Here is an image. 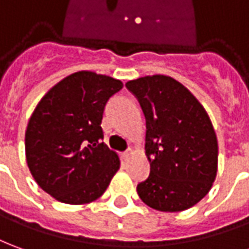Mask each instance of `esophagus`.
Here are the masks:
<instances>
[{"instance_id":"34e87169","label":"esophagus","mask_w":249,"mask_h":249,"mask_svg":"<svg viewBox=\"0 0 249 249\" xmlns=\"http://www.w3.org/2000/svg\"><path fill=\"white\" fill-rule=\"evenodd\" d=\"M131 154H133V150H131V149H128V150H126L124 153H122V157H123V159H128Z\"/></svg>"}]
</instances>
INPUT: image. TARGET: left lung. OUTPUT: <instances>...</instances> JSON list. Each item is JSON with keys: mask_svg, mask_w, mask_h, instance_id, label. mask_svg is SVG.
<instances>
[{"mask_svg": "<svg viewBox=\"0 0 249 249\" xmlns=\"http://www.w3.org/2000/svg\"><path fill=\"white\" fill-rule=\"evenodd\" d=\"M126 87L146 119L150 175L137 186L140 198L159 212L193 207L210 191L218 167L217 135L206 109L168 75H146Z\"/></svg>", "mask_w": 249, "mask_h": 249, "instance_id": "left-lung-1", "label": "left lung"}]
</instances>
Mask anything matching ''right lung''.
<instances>
[{
  "mask_svg": "<svg viewBox=\"0 0 249 249\" xmlns=\"http://www.w3.org/2000/svg\"><path fill=\"white\" fill-rule=\"evenodd\" d=\"M122 88L119 80L84 70L58 82L36 106L25 131L27 164L56 200L93 202L121 167L103 142L102 119L108 99Z\"/></svg>",
  "mask_w": 249,
  "mask_h": 249,
  "instance_id": "obj_1",
  "label": "right lung"
}]
</instances>
